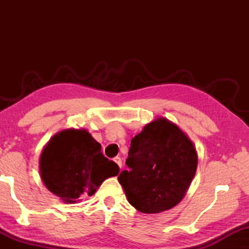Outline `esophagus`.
<instances>
[{
    "instance_id": "34e87169",
    "label": "esophagus",
    "mask_w": 249,
    "mask_h": 249,
    "mask_svg": "<svg viewBox=\"0 0 249 249\" xmlns=\"http://www.w3.org/2000/svg\"><path fill=\"white\" fill-rule=\"evenodd\" d=\"M113 161H114L117 166L120 167V169L122 168V165H123V162H122V159L120 157H115L114 159H113Z\"/></svg>"
}]
</instances>
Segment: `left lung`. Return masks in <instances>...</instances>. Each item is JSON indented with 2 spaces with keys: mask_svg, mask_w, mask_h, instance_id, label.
Here are the masks:
<instances>
[{
  "mask_svg": "<svg viewBox=\"0 0 249 249\" xmlns=\"http://www.w3.org/2000/svg\"><path fill=\"white\" fill-rule=\"evenodd\" d=\"M126 165L129 170L117 179L129 203L142 213H160L182 200L196 175L197 156L178 126L158 119L130 142Z\"/></svg>",
  "mask_w": 249,
  "mask_h": 249,
  "instance_id": "1",
  "label": "left lung"
}]
</instances>
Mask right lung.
<instances>
[{
	"instance_id": "obj_1",
	"label": "right lung",
	"mask_w": 249,
	"mask_h": 249,
	"mask_svg": "<svg viewBox=\"0 0 249 249\" xmlns=\"http://www.w3.org/2000/svg\"><path fill=\"white\" fill-rule=\"evenodd\" d=\"M39 166L48 190L67 203L94 195L105 179L120 170L86 129H66L53 136L43 150Z\"/></svg>"
}]
</instances>
